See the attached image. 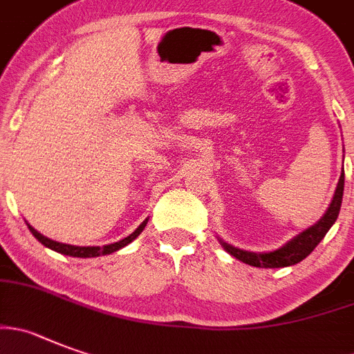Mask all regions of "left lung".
<instances>
[{
    "label": "left lung",
    "mask_w": 354,
    "mask_h": 354,
    "mask_svg": "<svg viewBox=\"0 0 354 354\" xmlns=\"http://www.w3.org/2000/svg\"><path fill=\"white\" fill-rule=\"evenodd\" d=\"M342 194H344V171H342V175H340L335 196H333L332 205L328 207L325 216L321 217L319 221H317V225H314L313 228L300 233L297 239L288 242L284 248L277 249V251L258 254V252L241 251V249L225 244V242H223V245H225V249L230 252V254L235 256V258L241 259V261H244V263L252 265V267L281 268V267H290V265L298 263V261H302L304 258H307V256L316 249V245L323 241V236L326 235V232H328V230L332 228L333 223L337 221V217H339V212H340V205H342Z\"/></svg>",
    "instance_id": "8db88e82"
}]
</instances>
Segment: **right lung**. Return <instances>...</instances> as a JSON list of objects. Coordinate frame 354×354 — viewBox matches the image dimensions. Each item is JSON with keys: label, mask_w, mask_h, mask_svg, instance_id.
<instances>
[{"label": "right lung", "mask_w": 354, "mask_h": 354, "mask_svg": "<svg viewBox=\"0 0 354 354\" xmlns=\"http://www.w3.org/2000/svg\"><path fill=\"white\" fill-rule=\"evenodd\" d=\"M145 225H147V221L142 223V225L138 226V228L135 230L131 235L126 236V239H122V241L115 242V244L103 245V248H80V245H70V244H61V242H54V241H50V239H47V236L41 235V233H38L33 226H29V232L33 233L35 239H38V241H40L45 248L52 249V251H57V252H61V254H66V256H73V258H95V256L110 254V252L119 251L121 248L128 245L129 242L135 241V239L140 235L142 230L145 228Z\"/></svg>", "instance_id": "right-lung-1"}]
</instances>
